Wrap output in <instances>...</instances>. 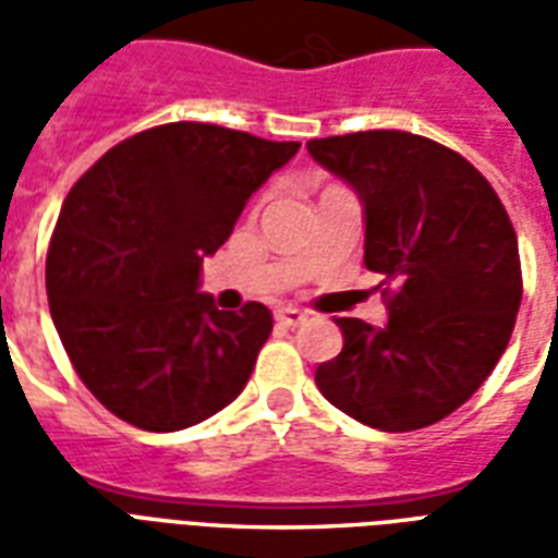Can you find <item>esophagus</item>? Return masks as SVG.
Listing matches in <instances>:
<instances>
[{"label": "esophagus", "mask_w": 558, "mask_h": 558, "mask_svg": "<svg viewBox=\"0 0 558 558\" xmlns=\"http://www.w3.org/2000/svg\"><path fill=\"white\" fill-rule=\"evenodd\" d=\"M275 319H278V326L295 328V326H302L304 319H307V314H302V311H295V307H280L278 314H275Z\"/></svg>", "instance_id": "34e87169"}]
</instances>
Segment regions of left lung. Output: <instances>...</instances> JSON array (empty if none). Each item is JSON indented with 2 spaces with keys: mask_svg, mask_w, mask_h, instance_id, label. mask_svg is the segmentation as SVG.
Returning <instances> with one entry per match:
<instances>
[{
  "mask_svg": "<svg viewBox=\"0 0 558 558\" xmlns=\"http://www.w3.org/2000/svg\"><path fill=\"white\" fill-rule=\"evenodd\" d=\"M316 163L364 206V266L383 275L388 323L340 316L343 350L316 386L367 427L407 433L463 407L514 331L517 232L463 155L407 131L311 140Z\"/></svg>",
  "mask_w": 558,
  "mask_h": 558,
  "instance_id": "left-lung-1",
  "label": "left lung"
}]
</instances>
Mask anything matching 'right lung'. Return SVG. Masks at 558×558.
<instances>
[{"instance_id": "obj_1", "label": "right lung", "mask_w": 558, "mask_h": 558, "mask_svg": "<svg viewBox=\"0 0 558 558\" xmlns=\"http://www.w3.org/2000/svg\"><path fill=\"white\" fill-rule=\"evenodd\" d=\"M295 151L170 122L122 140L71 187L47 251V299L74 371L113 415L172 433L242 395L271 311H218L199 266Z\"/></svg>"}]
</instances>
